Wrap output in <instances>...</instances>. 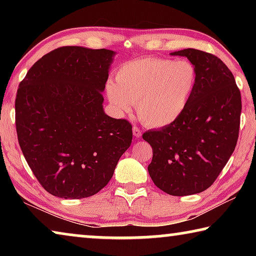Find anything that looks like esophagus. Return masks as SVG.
Listing matches in <instances>:
<instances>
[{"instance_id":"34e87169","label":"esophagus","mask_w":256,"mask_h":256,"mask_svg":"<svg viewBox=\"0 0 256 256\" xmlns=\"http://www.w3.org/2000/svg\"><path fill=\"white\" fill-rule=\"evenodd\" d=\"M141 130L138 128V126H133V136H136V138H141Z\"/></svg>"}]
</instances>
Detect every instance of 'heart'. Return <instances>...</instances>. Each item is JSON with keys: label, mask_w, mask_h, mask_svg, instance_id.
<instances>
[{"label": "heart", "mask_w": 256, "mask_h": 256, "mask_svg": "<svg viewBox=\"0 0 256 256\" xmlns=\"http://www.w3.org/2000/svg\"><path fill=\"white\" fill-rule=\"evenodd\" d=\"M196 66L188 60L148 56L123 63L106 94L120 114L132 110L146 125L162 128L176 122L188 105L196 84Z\"/></svg>", "instance_id": "1"}]
</instances>
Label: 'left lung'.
Listing matches in <instances>:
<instances>
[{
    "instance_id": "obj_1",
    "label": "left lung",
    "mask_w": 256,
    "mask_h": 256,
    "mask_svg": "<svg viewBox=\"0 0 256 256\" xmlns=\"http://www.w3.org/2000/svg\"><path fill=\"white\" fill-rule=\"evenodd\" d=\"M198 79L188 105L170 125L144 133L152 146L148 172L154 185L175 196L201 193L214 184L238 140L242 98L235 78L222 60L186 48Z\"/></svg>"
}]
</instances>
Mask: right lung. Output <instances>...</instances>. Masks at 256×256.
<instances>
[{"label": "right lung", "mask_w": 256, "mask_h": 256, "mask_svg": "<svg viewBox=\"0 0 256 256\" xmlns=\"http://www.w3.org/2000/svg\"><path fill=\"white\" fill-rule=\"evenodd\" d=\"M115 52L64 46L30 68L16 97L18 141L52 196L82 198L105 188L132 144V125L102 110Z\"/></svg>", "instance_id": "right-lung-1"}]
</instances>
